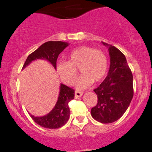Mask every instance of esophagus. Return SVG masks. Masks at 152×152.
I'll use <instances>...</instances> for the list:
<instances>
[{
  "mask_svg": "<svg viewBox=\"0 0 152 152\" xmlns=\"http://www.w3.org/2000/svg\"><path fill=\"white\" fill-rule=\"evenodd\" d=\"M83 95V92L81 91H75V97L76 98H78V97H81Z\"/></svg>",
  "mask_w": 152,
  "mask_h": 152,
  "instance_id": "1",
  "label": "esophagus"
}]
</instances>
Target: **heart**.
<instances>
[{"instance_id":"obj_1","label":"heart","mask_w":152,"mask_h":152,"mask_svg":"<svg viewBox=\"0 0 152 152\" xmlns=\"http://www.w3.org/2000/svg\"><path fill=\"white\" fill-rule=\"evenodd\" d=\"M78 69L82 75L76 81V88L85 89L94 81L100 82L105 77L108 69L107 57L102 50L80 46L68 55L67 61L59 62L56 66L58 76L68 86L74 84Z\"/></svg>"}]
</instances>
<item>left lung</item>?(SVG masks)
Returning <instances> with one entry per match:
<instances>
[{
  "instance_id": "1",
  "label": "left lung",
  "mask_w": 152,
  "mask_h": 152,
  "mask_svg": "<svg viewBox=\"0 0 152 152\" xmlns=\"http://www.w3.org/2000/svg\"><path fill=\"white\" fill-rule=\"evenodd\" d=\"M102 43L109 47L110 68L104 81L94 90L98 101L91 113L97 121L110 124L123 116L132 102L133 75L125 56L115 46Z\"/></svg>"
}]
</instances>
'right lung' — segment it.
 I'll return each mask as SVG.
<instances>
[{"label": "right lung", "mask_w": 152, "mask_h": 152, "mask_svg": "<svg viewBox=\"0 0 152 152\" xmlns=\"http://www.w3.org/2000/svg\"><path fill=\"white\" fill-rule=\"evenodd\" d=\"M69 46L63 41H48L41 45L38 49L31 53L26 60L23 69L36 59H44L49 61L56 69V61L58 55ZM74 99V90L64 84H61L58 101L50 112L41 117L31 115V118L38 125L43 128L58 129L66 124L70 116L69 103Z\"/></svg>", "instance_id": "right-lung-1"}]
</instances>
